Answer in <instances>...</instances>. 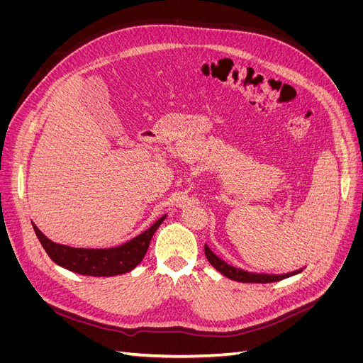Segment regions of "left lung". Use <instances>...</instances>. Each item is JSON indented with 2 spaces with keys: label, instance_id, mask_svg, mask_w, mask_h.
Here are the masks:
<instances>
[{
  "label": "left lung",
  "instance_id": "8db88e82",
  "mask_svg": "<svg viewBox=\"0 0 363 363\" xmlns=\"http://www.w3.org/2000/svg\"><path fill=\"white\" fill-rule=\"evenodd\" d=\"M204 252L207 260L211 262V265L213 268H216L219 272L224 274L225 277L240 281V283H272V281H279L286 277L294 276V274H298L300 271H294L289 274H281V276H276V274H257V272H248L240 268H236L233 265H228L227 262H224L223 259H219L215 252L208 248L207 245H204Z\"/></svg>",
  "mask_w": 363,
  "mask_h": 363
}]
</instances>
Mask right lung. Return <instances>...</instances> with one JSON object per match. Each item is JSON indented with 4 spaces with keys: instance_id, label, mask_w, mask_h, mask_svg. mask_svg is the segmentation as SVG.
Returning <instances> with one entry per match:
<instances>
[{
    "instance_id": "add662e5",
    "label": "right lung",
    "mask_w": 363,
    "mask_h": 363,
    "mask_svg": "<svg viewBox=\"0 0 363 363\" xmlns=\"http://www.w3.org/2000/svg\"><path fill=\"white\" fill-rule=\"evenodd\" d=\"M164 218L167 215L159 218L144 233L115 248H74L62 245L50 240L35 224L33 228L43 250L54 263L82 276L112 277L130 272L139 265L147 255L152 235L156 233Z\"/></svg>"
}]
</instances>
